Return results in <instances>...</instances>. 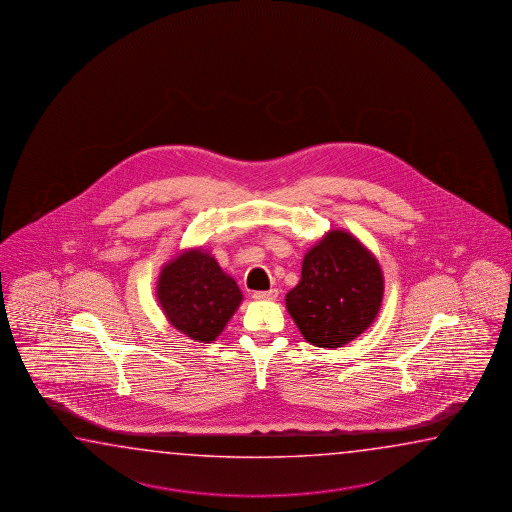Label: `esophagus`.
<instances>
[{
  "mask_svg": "<svg viewBox=\"0 0 512 512\" xmlns=\"http://www.w3.org/2000/svg\"><path fill=\"white\" fill-rule=\"evenodd\" d=\"M252 298L260 301L276 300V298H278V291H276V289H271V291H256L252 294Z\"/></svg>",
  "mask_w": 512,
  "mask_h": 512,
  "instance_id": "obj_1",
  "label": "esophagus"
}]
</instances>
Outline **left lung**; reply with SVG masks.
I'll use <instances>...</instances> for the list:
<instances>
[{
	"label": "left lung",
	"instance_id": "1",
	"mask_svg": "<svg viewBox=\"0 0 512 512\" xmlns=\"http://www.w3.org/2000/svg\"><path fill=\"white\" fill-rule=\"evenodd\" d=\"M383 291L376 256L351 232L332 229L305 254L300 283L285 305L305 341L338 349L371 327Z\"/></svg>",
	"mask_w": 512,
	"mask_h": 512
}]
</instances>
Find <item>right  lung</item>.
I'll use <instances>...</instances> for the list:
<instances>
[{
  "label": "right lung",
  "mask_w": 512,
  "mask_h": 512,
  "mask_svg": "<svg viewBox=\"0 0 512 512\" xmlns=\"http://www.w3.org/2000/svg\"><path fill=\"white\" fill-rule=\"evenodd\" d=\"M156 298L176 331L212 343L238 311L243 294L211 252L191 247L161 267Z\"/></svg>",
  "instance_id": "obj_1"
}]
</instances>
